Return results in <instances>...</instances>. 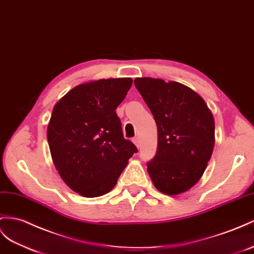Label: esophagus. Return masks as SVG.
<instances>
[{"label":"esophagus","instance_id":"obj_1","mask_svg":"<svg viewBox=\"0 0 254 254\" xmlns=\"http://www.w3.org/2000/svg\"><path fill=\"white\" fill-rule=\"evenodd\" d=\"M133 142H134L135 146L137 147V148L140 147V139H139L138 137H134V138H133Z\"/></svg>","mask_w":254,"mask_h":254}]
</instances>
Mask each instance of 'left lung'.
Masks as SVG:
<instances>
[{"label": "left lung", "mask_w": 254, "mask_h": 254, "mask_svg": "<svg viewBox=\"0 0 254 254\" xmlns=\"http://www.w3.org/2000/svg\"><path fill=\"white\" fill-rule=\"evenodd\" d=\"M134 84L154 117L158 149L147 163L154 187L184 193L203 176L214 146V120L205 101L177 81L136 78Z\"/></svg>", "instance_id": "left-lung-1"}]
</instances>
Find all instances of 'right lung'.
I'll list each match as a JSON object with an SVG mask.
<instances>
[{"mask_svg": "<svg viewBox=\"0 0 254 254\" xmlns=\"http://www.w3.org/2000/svg\"><path fill=\"white\" fill-rule=\"evenodd\" d=\"M132 82L109 78L81 83L54 107L47 128L51 158L64 183L84 197L112 191L137 152L123 137L116 113Z\"/></svg>", "mask_w": 254, "mask_h": 254, "instance_id": "obj_1", "label": "right lung"}]
</instances>
